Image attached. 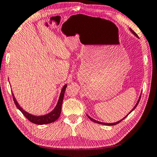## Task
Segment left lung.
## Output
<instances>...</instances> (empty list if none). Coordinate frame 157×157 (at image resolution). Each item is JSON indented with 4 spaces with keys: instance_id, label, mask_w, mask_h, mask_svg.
Segmentation results:
<instances>
[{
    "instance_id": "obj_1",
    "label": "left lung",
    "mask_w": 157,
    "mask_h": 157,
    "mask_svg": "<svg viewBox=\"0 0 157 157\" xmlns=\"http://www.w3.org/2000/svg\"><path fill=\"white\" fill-rule=\"evenodd\" d=\"M130 32L132 33V34L135 36L136 37H137L138 38V35H137L135 32H134L132 29H131L130 28ZM141 94H140V97H139V99H138V101H137V103H136V105H134V108H132V110L129 112V113L126 115V116L124 117V118H123V119H121V120H120V121H117V122H115V123H103V122H100V121H97V120H94V119H92V118H91L90 117L89 115H87V117L89 118V119L92 121H93V122H94V123H98V124H101V125H117V124H118V123H119L121 121H122L125 119V118H126L127 117L129 114H130L132 112L134 109H135L136 108V106L138 105V104H139V101H140V99H141Z\"/></svg>"
}]
</instances>
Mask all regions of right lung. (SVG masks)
Instances as JSON below:
<instances>
[{
    "label": "right lung",
    "mask_w": 157,
    "mask_h": 157,
    "mask_svg": "<svg viewBox=\"0 0 157 157\" xmlns=\"http://www.w3.org/2000/svg\"><path fill=\"white\" fill-rule=\"evenodd\" d=\"M67 84H65L62 88L61 92H60V94L59 96V101H58L56 105L53 110L49 112V113L45 115H42V116H34V115L29 114L26 111H25L24 109L20 106V105L18 103L17 101H16V98L14 97V95H13V94L12 93L13 99V101H14V103L16 104V106L17 107V108L23 114L24 116L29 121H31L32 123H35V124H37V125L48 124V123L54 122L55 121H56L60 117V112H61V106L63 103V97H64V94H65V89L66 87H67Z\"/></svg>",
    "instance_id": "add662e5"
}]
</instances>
